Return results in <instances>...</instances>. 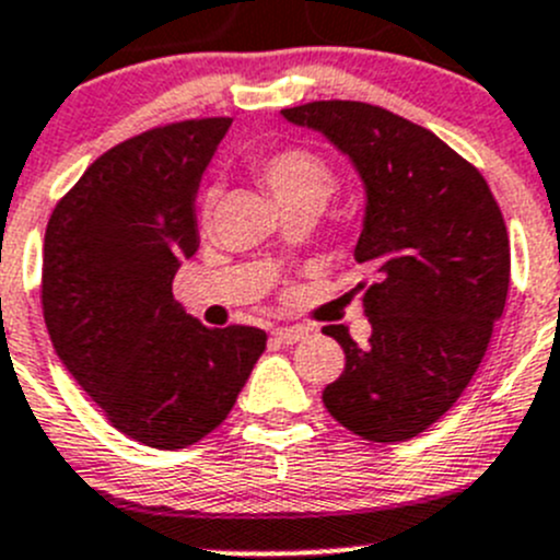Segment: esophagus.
Returning a JSON list of instances; mask_svg holds the SVG:
<instances>
[{
  "label": "esophagus",
  "instance_id": "esophagus-1",
  "mask_svg": "<svg viewBox=\"0 0 560 560\" xmlns=\"http://www.w3.org/2000/svg\"><path fill=\"white\" fill-rule=\"evenodd\" d=\"M308 327H303V325H295V327H276L273 332H270V338H273L276 343H287V347H290V343H298V341H303V338L308 336Z\"/></svg>",
  "mask_w": 560,
  "mask_h": 560
}]
</instances>
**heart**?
<instances>
[{"instance_id": "1", "label": "heart", "mask_w": 560, "mask_h": 560, "mask_svg": "<svg viewBox=\"0 0 560 560\" xmlns=\"http://www.w3.org/2000/svg\"><path fill=\"white\" fill-rule=\"evenodd\" d=\"M252 171L259 184L273 195L281 211L290 208H314L336 189V173L322 156L308 149H279L252 162Z\"/></svg>"}]
</instances>
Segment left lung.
Here are the masks:
<instances>
[{
	"mask_svg": "<svg viewBox=\"0 0 560 560\" xmlns=\"http://www.w3.org/2000/svg\"><path fill=\"white\" fill-rule=\"evenodd\" d=\"M352 160L365 186L354 246L371 338L325 327L347 354L325 409L369 442L431 428L477 374L510 290V235L482 173L380 105L319 100L281 110Z\"/></svg>",
	"mask_w": 560,
	"mask_h": 560,
	"instance_id": "8db88e82",
	"label": "left lung"
}]
</instances>
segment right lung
I'll return each instance as SVG.
<instances>
[{
	"label": "right lung",
	"mask_w": 560,
	"mask_h": 560,
	"mask_svg": "<svg viewBox=\"0 0 560 560\" xmlns=\"http://www.w3.org/2000/svg\"><path fill=\"white\" fill-rule=\"evenodd\" d=\"M233 118H189L113 145L56 202L43 246V316L56 354L113 428L184 450L233 409L265 330L206 327L173 298L200 246L195 197Z\"/></svg>",
	"instance_id": "add662e5"
}]
</instances>
